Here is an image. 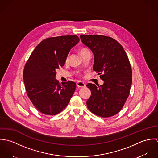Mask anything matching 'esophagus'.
<instances>
[{
  "mask_svg": "<svg viewBox=\"0 0 158 158\" xmlns=\"http://www.w3.org/2000/svg\"><path fill=\"white\" fill-rule=\"evenodd\" d=\"M77 86L78 88H85L86 86V85L82 81H78L77 83Z\"/></svg>",
  "mask_w": 158,
  "mask_h": 158,
  "instance_id": "1",
  "label": "esophagus"
}]
</instances>
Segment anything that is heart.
<instances>
[{
	"label": "heart",
	"mask_w": 158,
	"mask_h": 158,
	"mask_svg": "<svg viewBox=\"0 0 158 158\" xmlns=\"http://www.w3.org/2000/svg\"><path fill=\"white\" fill-rule=\"evenodd\" d=\"M88 51H89L88 49H86V48H81V49L80 50V55H81V54H83V53H85V52H88Z\"/></svg>",
	"instance_id": "obj_1"
}]
</instances>
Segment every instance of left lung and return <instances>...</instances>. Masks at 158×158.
<instances>
[{
  "mask_svg": "<svg viewBox=\"0 0 158 158\" xmlns=\"http://www.w3.org/2000/svg\"><path fill=\"white\" fill-rule=\"evenodd\" d=\"M80 38L92 52L93 70L104 81L98 87L87 84L91 91L87 106L99 117L113 116L121 110L130 94L132 70L128 58L122 46L111 37L81 35Z\"/></svg>",
  "mask_w": 158,
  "mask_h": 158,
  "instance_id": "8db88e82",
  "label": "left lung"
}]
</instances>
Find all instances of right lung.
<instances>
[{"instance_id":"right-lung-1","label":"right lung","mask_w":158,"mask_h":158,"mask_svg":"<svg viewBox=\"0 0 158 158\" xmlns=\"http://www.w3.org/2000/svg\"><path fill=\"white\" fill-rule=\"evenodd\" d=\"M79 41L76 35L47 38L36 47L26 63L23 72L26 92L41 113L56 115L68 105L76 83H59L55 78L56 69L64 65L70 49Z\"/></svg>"}]
</instances>
